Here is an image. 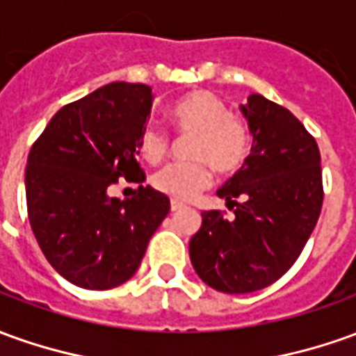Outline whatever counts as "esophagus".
<instances>
[{"label":"esophagus","instance_id":"esophagus-1","mask_svg":"<svg viewBox=\"0 0 356 356\" xmlns=\"http://www.w3.org/2000/svg\"><path fill=\"white\" fill-rule=\"evenodd\" d=\"M184 207H186L184 203H180V202H170V209H172V211H180V209H184Z\"/></svg>","mask_w":356,"mask_h":356}]
</instances>
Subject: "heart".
<instances>
[{
	"instance_id": "heart-1",
	"label": "heart",
	"mask_w": 356,
	"mask_h": 356,
	"mask_svg": "<svg viewBox=\"0 0 356 356\" xmlns=\"http://www.w3.org/2000/svg\"><path fill=\"white\" fill-rule=\"evenodd\" d=\"M176 129L182 136H193L188 154L190 163H172L153 176L156 192L176 202H188L211 182V168L217 172H236L246 163L252 136L244 120L232 116L229 106L209 90H195L180 99L170 110ZM168 136L161 127H143L139 136V153L149 163L163 161L168 153Z\"/></svg>"
}]
</instances>
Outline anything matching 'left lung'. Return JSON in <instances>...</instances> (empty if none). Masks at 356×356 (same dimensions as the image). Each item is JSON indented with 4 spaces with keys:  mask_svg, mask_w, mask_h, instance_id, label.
I'll list each match as a JSON object with an SVG mask.
<instances>
[{
    "mask_svg": "<svg viewBox=\"0 0 356 356\" xmlns=\"http://www.w3.org/2000/svg\"><path fill=\"white\" fill-rule=\"evenodd\" d=\"M240 110L252 151L217 190L234 217L203 211L202 229L190 240L195 273L229 295L254 293L285 275L310 238L323 202L320 149L306 127L261 95H250Z\"/></svg>",
    "mask_w": 356,
    "mask_h": 356,
    "instance_id": "8db88e82",
    "label": "left lung"
}]
</instances>
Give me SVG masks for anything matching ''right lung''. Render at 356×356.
Returning a JSON list of instances; mask_svg holds the SVG:
<instances>
[{
    "label": "right lung",
    "instance_id": "1",
    "mask_svg": "<svg viewBox=\"0 0 356 356\" xmlns=\"http://www.w3.org/2000/svg\"><path fill=\"white\" fill-rule=\"evenodd\" d=\"M153 99L141 83L100 87L58 110L29 153L24 190L36 242L81 289L106 291L131 279L170 211L151 186L129 200L108 195L120 176L145 180L137 154Z\"/></svg>",
    "mask_w": 356,
    "mask_h": 356
}]
</instances>
